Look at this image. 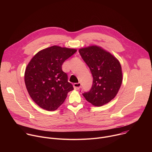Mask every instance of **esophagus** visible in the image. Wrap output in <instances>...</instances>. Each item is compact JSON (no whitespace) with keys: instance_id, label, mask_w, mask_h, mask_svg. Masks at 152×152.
Returning <instances> with one entry per match:
<instances>
[{"instance_id":"esophagus-1","label":"esophagus","mask_w":152,"mask_h":152,"mask_svg":"<svg viewBox=\"0 0 152 152\" xmlns=\"http://www.w3.org/2000/svg\"><path fill=\"white\" fill-rule=\"evenodd\" d=\"M73 86H74V88L75 90H79L80 88V86H81V83L80 82L75 83L73 84Z\"/></svg>"}]
</instances>
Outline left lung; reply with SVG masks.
<instances>
[{"label":"left lung","instance_id":"1","mask_svg":"<svg viewBox=\"0 0 152 152\" xmlns=\"http://www.w3.org/2000/svg\"><path fill=\"white\" fill-rule=\"evenodd\" d=\"M79 52L93 77L90 90L84 92L83 97L96 106L110 102L117 95L122 83L119 61L110 53L96 46L80 49Z\"/></svg>","mask_w":152,"mask_h":152}]
</instances>
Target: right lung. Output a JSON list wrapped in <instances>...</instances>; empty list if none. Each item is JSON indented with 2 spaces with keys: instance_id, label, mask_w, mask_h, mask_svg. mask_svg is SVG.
Segmentation results:
<instances>
[{
  "instance_id": "1",
  "label": "right lung",
  "mask_w": 152,
  "mask_h": 152,
  "mask_svg": "<svg viewBox=\"0 0 152 152\" xmlns=\"http://www.w3.org/2000/svg\"><path fill=\"white\" fill-rule=\"evenodd\" d=\"M76 51L53 46L38 52L28 64L25 73L26 88L31 99L42 109L56 110L74 89L62 65Z\"/></svg>"
}]
</instances>
